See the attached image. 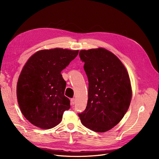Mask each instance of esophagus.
<instances>
[{"instance_id":"1","label":"esophagus","mask_w":159,"mask_h":159,"mask_svg":"<svg viewBox=\"0 0 159 159\" xmlns=\"http://www.w3.org/2000/svg\"><path fill=\"white\" fill-rule=\"evenodd\" d=\"M75 103V98H72L71 99H70V105H73Z\"/></svg>"}]
</instances>
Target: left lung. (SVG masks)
<instances>
[{"label": "left lung", "mask_w": 159, "mask_h": 159, "mask_svg": "<svg viewBox=\"0 0 159 159\" xmlns=\"http://www.w3.org/2000/svg\"><path fill=\"white\" fill-rule=\"evenodd\" d=\"M89 79V99L84 112L79 114L83 125L102 133L115 126L130 106L132 90L124 64L113 53L103 48L80 50Z\"/></svg>", "instance_id": "obj_1"}]
</instances>
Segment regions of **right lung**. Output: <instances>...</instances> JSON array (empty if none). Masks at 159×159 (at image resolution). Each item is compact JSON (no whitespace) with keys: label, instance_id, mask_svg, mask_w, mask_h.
I'll list each match as a JSON object with an SVG mask.
<instances>
[{"label":"right lung","instance_id":"add662e5","mask_svg":"<svg viewBox=\"0 0 159 159\" xmlns=\"http://www.w3.org/2000/svg\"><path fill=\"white\" fill-rule=\"evenodd\" d=\"M78 54V50H41L24 65L17 83V99L23 115L34 126L44 130L54 128L70 108L61 71Z\"/></svg>","mask_w":159,"mask_h":159}]
</instances>
